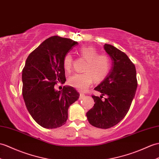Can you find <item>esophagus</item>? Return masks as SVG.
I'll return each mask as SVG.
<instances>
[{
  "label": "esophagus",
  "mask_w": 159,
  "mask_h": 159,
  "mask_svg": "<svg viewBox=\"0 0 159 159\" xmlns=\"http://www.w3.org/2000/svg\"><path fill=\"white\" fill-rule=\"evenodd\" d=\"M84 97V94L80 93V96H79V99H80H80H82Z\"/></svg>",
  "instance_id": "esophagus-1"
}]
</instances>
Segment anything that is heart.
<instances>
[{"mask_svg":"<svg viewBox=\"0 0 159 159\" xmlns=\"http://www.w3.org/2000/svg\"><path fill=\"white\" fill-rule=\"evenodd\" d=\"M80 57L87 61L83 69V74H75L68 79V84L79 91H86L93 79L95 82L104 80L110 70V60L106 55L99 54L94 47L83 46L77 51ZM72 56L66 53L63 59V66L65 70L69 72L72 66Z\"/></svg>","mask_w":159,"mask_h":159,"instance_id":"obj_1","label":"heart"}]
</instances>
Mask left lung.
Returning <instances> with one entry per match:
<instances>
[{
	"instance_id": "1",
	"label": "left lung",
	"mask_w": 159,
	"mask_h": 159,
	"mask_svg": "<svg viewBox=\"0 0 159 159\" xmlns=\"http://www.w3.org/2000/svg\"><path fill=\"white\" fill-rule=\"evenodd\" d=\"M104 49L111 58L112 68L106 78L94 89L102 95H92L95 104L86 116L93 126L108 129L119 123L127 114L138 83L135 67L127 55L108 44H105ZM104 94L108 98L102 101Z\"/></svg>"
}]
</instances>
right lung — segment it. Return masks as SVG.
<instances>
[{
    "label": "right lung",
    "mask_w": 159,
    "mask_h": 159,
    "mask_svg": "<svg viewBox=\"0 0 159 159\" xmlns=\"http://www.w3.org/2000/svg\"><path fill=\"white\" fill-rule=\"evenodd\" d=\"M76 41L58 36L46 39L29 55L22 70V94L32 119L46 129L64 125L68 108L79 98L75 88L64 86L61 91L55 84L66 82L63 59Z\"/></svg>",
    "instance_id": "add662e5"
}]
</instances>
